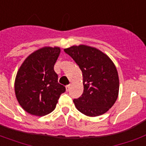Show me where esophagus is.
<instances>
[{"mask_svg": "<svg viewBox=\"0 0 146 146\" xmlns=\"http://www.w3.org/2000/svg\"><path fill=\"white\" fill-rule=\"evenodd\" d=\"M70 88H71V85L70 84H69V85H67V86H66V91H67V92L70 90Z\"/></svg>", "mask_w": 146, "mask_h": 146, "instance_id": "1", "label": "esophagus"}]
</instances>
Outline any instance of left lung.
Segmentation results:
<instances>
[{
    "label": "left lung",
    "mask_w": 146,
    "mask_h": 146,
    "mask_svg": "<svg viewBox=\"0 0 146 146\" xmlns=\"http://www.w3.org/2000/svg\"><path fill=\"white\" fill-rule=\"evenodd\" d=\"M82 70L83 93L73 99L76 108L85 115L96 117L106 113L115 103L119 78L115 65L101 50L86 45L64 49Z\"/></svg>",
    "instance_id": "8db88e82"
}]
</instances>
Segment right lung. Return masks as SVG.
Here are the masks:
<instances>
[{
  "label": "right lung",
  "mask_w": 146,
  "mask_h": 146,
  "mask_svg": "<svg viewBox=\"0 0 146 146\" xmlns=\"http://www.w3.org/2000/svg\"><path fill=\"white\" fill-rule=\"evenodd\" d=\"M60 48L44 47L31 54L19 69L15 93L23 108L30 114L44 116L54 110L66 88L58 83L54 66Z\"/></svg>",
  "instance_id": "obj_1"
}]
</instances>
